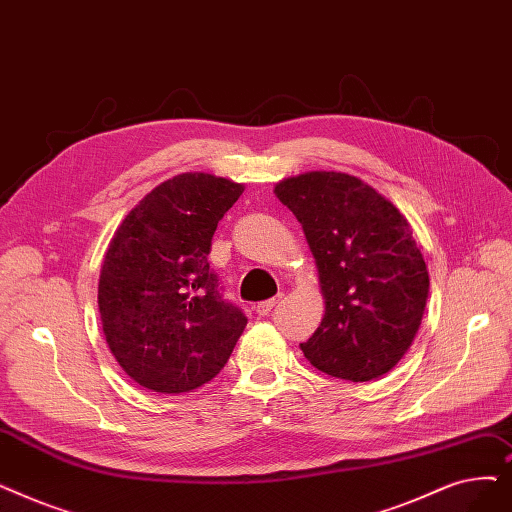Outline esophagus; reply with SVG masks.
<instances>
[{
  "mask_svg": "<svg viewBox=\"0 0 512 512\" xmlns=\"http://www.w3.org/2000/svg\"><path fill=\"white\" fill-rule=\"evenodd\" d=\"M280 299H282V295H278V297H274V299H268V301H261V303H257V307H255L257 316H268L270 311L274 309V305H276Z\"/></svg>",
  "mask_w": 512,
  "mask_h": 512,
  "instance_id": "esophagus-1",
  "label": "esophagus"
}]
</instances>
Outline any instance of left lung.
Returning a JSON list of instances; mask_svg holds the SVG:
<instances>
[{
  "mask_svg": "<svg viewBox=\"0 0 512 512\" xmlns=\"http://www.w3.org/2000/svg\"><path fill=\"white\" fill-rule=\"evenodd\" d=\"M274 194L303 228L326 305L303 355L343 381L379 379L410 349L429 297L412 226L389 198L341 171L284 177Z\"/></svg>",
  "mask_w": 512,
  "mask_h": 512,
  "instance_id": "left-lung-1",
  "label": "left lung"
}]
</instances>
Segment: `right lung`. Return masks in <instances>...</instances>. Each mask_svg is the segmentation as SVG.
<instances>
[{
  "instance_id": "right-lung-1",
  "label": "right lung",
  "mask_w": 512,
  "mask_h": 512,
  "mask_svg": "<svg viewBox=\"0 0 512 512\" xmlns=\"http://www.w3.org/2000/svg\"><path fill=\"white\" fill-rule=\"evenodd\" d=\"M244 184L213 173L171 177L133 207L102 261L106 343L131 381L157 393L203 387L230 360L247 318L219 295L211 238Z\"/></svg>"
}]
</instances>
